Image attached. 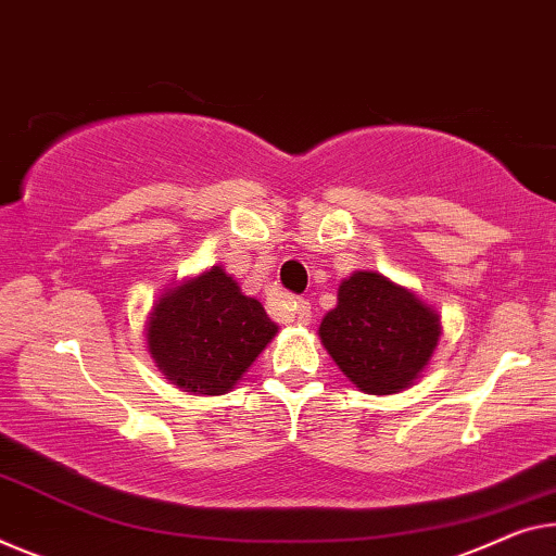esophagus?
I'll return each instance as SVG.
<instances>
[{"label": "esophagus", "instance_id": "obj_1", "mask_svg": "<svg viewBox=\"0 0 556 556\" xmlns=\"http://www.w3.org/2000/svg\"><path fill=\"white\" fill-rule=\"evenodd\" d=\"M290 311H293V318H295L298 326H307V323H311V318H313L311 303L303 301V298H298V301H293V307H290Z\"/></svg>", "mask_w": 556, "mask_h": 556}]
</instances>
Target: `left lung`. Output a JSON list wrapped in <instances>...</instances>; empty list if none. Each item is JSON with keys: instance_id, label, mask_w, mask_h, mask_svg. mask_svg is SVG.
<instances>
[{"instance_id": "left-lung-1", "label": "left lung", "mask_w": 556, "mask_h": 556, "mask_svg": "<svg viewBox=\"0 0 556 556\" xmlns=\"http://www.w3.org/2000/svg\"><path fill=\"white\" fill-rule=\"evenodd\" d=\"M345 378L367 395L403 392L425 372L442 336L440 313L415 290L375 270L340 280L338 303L318 328Z\"/></svg>"}]
</instances>
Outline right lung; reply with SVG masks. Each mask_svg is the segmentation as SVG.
Listing matches in <instances>:
<instances>
[{
	"mask_svg": "<svg viewBox=\"0 0 556 556\" xmlns=\"http://www.w3.org/2000/svg\"><path fill=\"white\" fill-rule=\"evenodd\" d=\"M276 336L263 305L220 266L166 288L147 318L153 363L170 386L193 395L233 390Z\"/></svg>",
	"mask_w": 556,
	"mask_h": 556,
	"instance_id": "obj_1",
	"label": "right lung"
}]
</instances>
